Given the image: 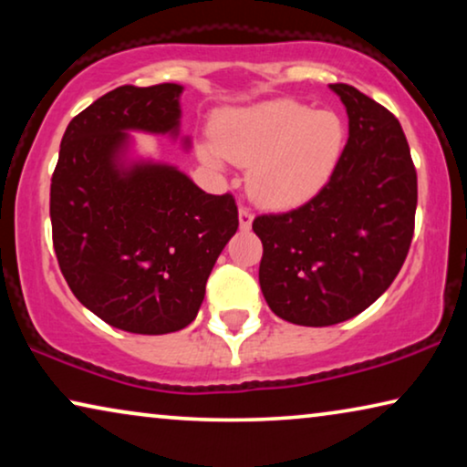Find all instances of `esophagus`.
I'll return each mask as SVG.
<instances>
[{
    "mask_svg": "<svg viewBox=\"0 0 467 467\" xmlns=\"http://www.w3.org/2000/svg\"><path fill=\"white\" fill-rule=\"evenodd\" d=\"M238 219H240V229H242V232H248V229H251V225H253V213H251V210L240 208Z\"/></svg>",
    "mask_w": 467,
    "mask_h": 467,
    "instance_id": "obj_1",
    "label": "esophagus"
}]
</instances>
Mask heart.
Listing matches in <instances>:
<instances>
[{"instance_id": "1", "label": "heart", "mask_w": 467, "mask_h": 467, "mask_svg": "<svg viewBox=\"0 0 467 467\" xmlns=\"http://www.w3.org/2000/svg\"><path fill=\"white\" fill-rule=\"evenodd\" d=\"M342 119L278 99L227 112L216 125V144L202 146L213 168L232 159L248 168L253 200L270 208H291L315 197L334 176L344 150Z\"/></svg>"}]
</instances>
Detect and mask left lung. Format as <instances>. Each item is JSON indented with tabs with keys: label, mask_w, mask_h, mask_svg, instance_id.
<instances>
[{
	"label": "left lung",
	"mask_w": 467,
	"mask_h": 467,
	"mask_svg": "<svg viewBox=\"0 0 467 467\" xmlns=\"http://www.w3.org/2000/svg\"><path fill=\"white\" fill-rule=\"evenodd\" d=\"M348 142L329 182L304 206L253 221L259 285L274 315L306 327L348 321L385 293L414 234L417 171L400 120L350 85H329Z\"/></svg>",
	"instance_id": "left-lung-1"
}]
</instances>
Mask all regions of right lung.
<instances>
[{
	"label": "right lung",
	"instance_id": "add662e5",
	"mask_svg": "<svg viewBox=\"0 0 467 467\" xmlns=\"http://www.w3.org/2000/svg\"><path fill=\"white\" fill-rule=\"evenodd\" d=\"M184 87H119L69 120L50 182L57 261L76 299L112 327L161 336L193 321L238 229L234 197L140 157L131 131L181 138ZM191 149V138H181Z\"/></svg>",
	"mask_w": 467,
	"mask_h": 467
}]
</instances>
